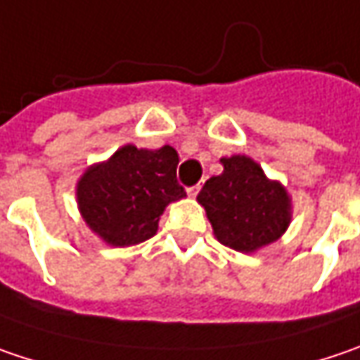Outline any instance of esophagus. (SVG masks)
Here are the masks:
<instances>
[{
	"mask_svg": "<svg viewBox=\"0 0 360 360\" xmlns=\"http://www.w3.org/2000/svg\"><path fill=\"white\" fill-rule=\"evenodd\" d=\"M198 193H200V185H193V187L187 189V195H189V198H195Z\"/></svg>",
	"mask_w": 360,
	"mask_h": 360,
	"instance_id": "obj_1",
	"label": "esophagus"
}]
</instances>
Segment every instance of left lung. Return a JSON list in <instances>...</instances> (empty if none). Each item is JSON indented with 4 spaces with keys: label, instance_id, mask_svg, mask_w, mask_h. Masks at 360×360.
Listing matches in <instances>:
<instances>
[{
    "label": "left lung",
    "instance_id": "obj_1",
    "mask_svg": "<svg viewBox=\"0 0 360 360\" xmlns=\"http://www.w3.org/2000/svg\"><path fill=\"white\" fill-rule=\"evenodd\" d=\"M220 160L224 171L205 181L198 195L218 243L248 255L279 240L293 218L285 187L246 155Z\"/></svg>",
    "mask_w": 360,
    "mask_h": 360
}]
</instances>
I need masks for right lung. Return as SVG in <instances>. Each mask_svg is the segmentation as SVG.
Returning <instances> with one entry per match:
<instances>
[{"mask_svg": "<svg viewBox=\"0 0 360 360\" xmlns=\"http://www.w3.org/2000/svg\"><path fill=\"white\" fill-rule=\"evenodd\" d=\"M177 150L124 144L77 181V207L87 228L110 246H134L153 238L165 207L185 198L177 183Z\"/></svg>", "mask_w": 360, "mask_h": 360, "instance_id": "1", "label": "right lung"}]
</instances>
